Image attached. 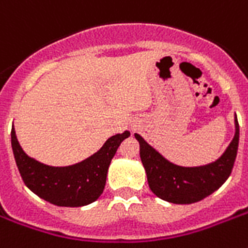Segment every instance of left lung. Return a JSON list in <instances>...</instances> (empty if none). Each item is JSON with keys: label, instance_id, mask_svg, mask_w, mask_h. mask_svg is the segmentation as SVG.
Instances as JSON below:
<instances>
[{"label": "left lung", "instance_id": "8db88e82", "mask_svg": "<svg viewBox=\"0 0 248 248\" xmlns=\"http://www.w3.org/2000/svg\"><path fill=\"white\" fill-rule=\"evenodd\" d=\"M135 138L140 144V158L152 192L171 203L189 204L210 196L229 177L238 151L239 124L235 117L234 138L224 155L215 162L200 167L173 165L152 148L139 134H135Z\"/></svg>", "mask_w": 248, "mask_h": 248}]
</instances>
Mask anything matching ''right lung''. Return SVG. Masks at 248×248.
I'll return each mask as SVG.
<instances>
[{"mask_svg": "<svg viewBox=\"0 0 248 248\" xmlns=\"http://www.w3.org/2000/svg\"><path fill=\"white\" fill-rule=\"evenodd\" d=\"M128 136L130 132L124 131L109 138L95 155L67 167H52L28 157L17 141L14 126L11 147L21 179L34 194L56 206L79 207L93 203L100 197L110 161L120 144Z\"/></svg>", "mask_w": 248, "mask_h": 248, "instance_id": "1", "label": "right lung"}]
</instances>
